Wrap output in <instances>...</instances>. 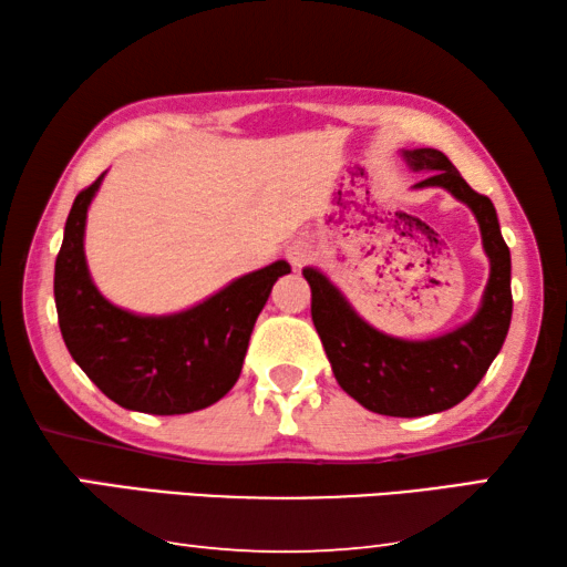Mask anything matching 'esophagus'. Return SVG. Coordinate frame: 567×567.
Masks as SVG:
<instances>
[{"label": "esophagus", "instance_id": "obj_1", "mask_svg": "<svg viewBox=\"0 0 567 567\" xmlns=\"http://www.w3.org/2000/svg\"><path fill=\"white\" fill-rule=\"evenodd\" d=\"M285 255H287V262H290L295 270H300V267L312 257V245L305 243V239H297V243L287 247Z\"/></svg>", "mask_w": 567, "mask_h": 567}]
</instances>
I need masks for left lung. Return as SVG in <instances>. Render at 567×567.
<instances>
[{"label":"left lung","mask_w":567,"mask_h":567,"mask_svg":"<svg viewBox=\"0 0 567 567\" xmlns=\"http://www.w3.org/2000/svg\"><path fill=\"white\" fill-rule=\"evenodd\" d=\"M400 155L412 172H427L412 189L443 187L477 219L491 277L473 318L437 338H392L362 320L318 267H305L302 275L312 290L315 330L340 388L378 415L422 417L463 402L501 352L513 318L511 249L491 197L477 195L443 152L417 147Z\"/></svg>","instance_id":"obj_1"}]
</instances>
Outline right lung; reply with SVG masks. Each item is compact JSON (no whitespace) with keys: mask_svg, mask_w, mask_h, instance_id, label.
Returning <instances> with one entry per match:
<instances>
[{"mask_svg":"<svg viewBox=\"0 0 567 567\" xmlns=\"http://www.w3.org/2000/svg\"><path fill=\"white\" fill-rule=\"evenodd\" d=\"M104 179L76 195L54 262V302L66 350L117 405L147 415H185L225 398L243 372L249 334L290 265L277 260L237 277L207 300L172 315L112 305L84 257L87 209Z\"/></svg>","mask_w":567,"mask_h":567,"instance_id":"1","label":"right lung"}]
</instances>
